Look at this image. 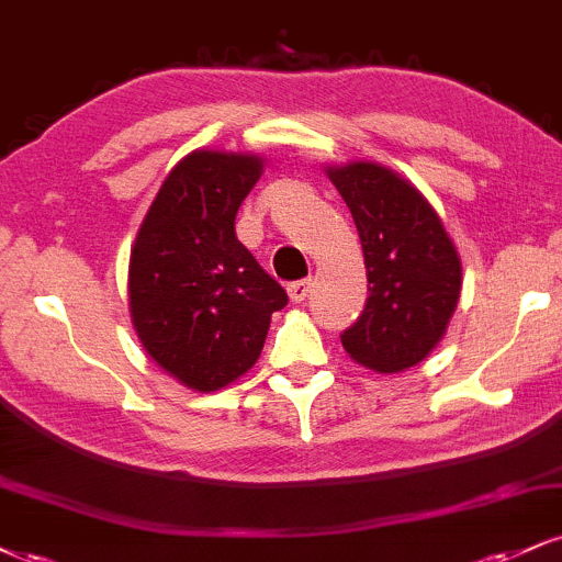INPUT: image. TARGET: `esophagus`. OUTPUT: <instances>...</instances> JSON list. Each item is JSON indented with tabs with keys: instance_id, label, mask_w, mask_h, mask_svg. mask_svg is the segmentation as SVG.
<instances>
[{
	"instance_id": "obj_1",
	"label": "esophagus",
	"mask_w": 562,
	"mask_h": 562,
	"mask_svg": "<svg viewBox=\"0 0 562 562\" xmlns=\"http://www.w3.org/2000/svg\"><path fill=\"white\" fill-rule=\"evenodd\" d=\"M308 293H311V280H299V282H290L288 285V295L293 303L306 301Z\"/></svg>"
}]
</instances>
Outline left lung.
<instances>
[{"label":"left lung","mask_w":562,"mask_h":562,"mask_svg":"<svg viewBox=\"0 0 562 562\" xmlns=\"http://www.w3.org/2000/svg\"><path fill=\"white\" fill-rule=\"evenodd\" d=\"M353 214L369 299L342 348L361 367L397 374L422 363L448 333L463 285L458 248L408 178L376 161L327 165Z\"/></svg>","instance_id":"obj_1"}]
</instances>
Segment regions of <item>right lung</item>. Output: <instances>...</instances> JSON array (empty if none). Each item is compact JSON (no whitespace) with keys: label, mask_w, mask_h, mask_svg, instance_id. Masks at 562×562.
Wrapping results in <instances>:
<instances>
[{"label":"right lung","mask_w":562,"mask_h":562,"mask_svg":"<svg viewBox=\"0 0 562 562\" xmlns=\"http://www.w3.org/2000/svg\"><path fill=\"white\" fill-rule=\"evenodd\" d=\"M261 172L259 154L195 148L161 182L131 248L135 335L191 390L214 392L246 374L288 303L235 235V214Z\"/></svg>","instance_id":"obj_1"}]
</instances>
